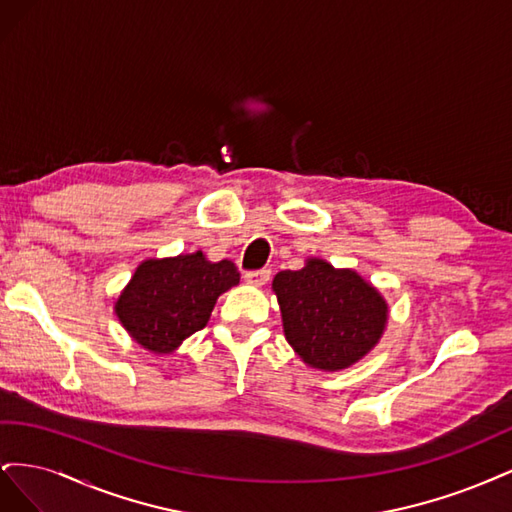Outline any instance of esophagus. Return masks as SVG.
I'll list each match as a JSON object with an SVG mask.
<instances>
[{"instance_id": "1", "label": "esophagus", "mask_w": 512, "mask_h": 512, "mask_svg": "<svg viewBox=\"0 0 512 512\" xmlns=\"http://www.w3.org/2000/svg\"><path fill=\"white\" fill-rule=\"evenodd\" d=\"M271 280V271L269 269H260V271H247L245 273V282L252 284L256 288H262Z\"/></svg>"}]
</instances>
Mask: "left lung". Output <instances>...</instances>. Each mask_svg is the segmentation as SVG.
Instances as JSON below:
<instances>
[{
	"instance_id": "1",
	"label": "left lung",
	"mask_w": 512,
	"mask_h": 512,
	"mask_svg": "<svg viewBox=\"0 0 512 512\" xmlns=\"http://www.w3.org/2000/svg\"><path fill=\"white\" fill-rule=\"evenodd\" d=\"M271 290L286 342L318 371H342L365 359L389 322V303L374 284L316 256L299 271L277 273Z\"/></svg>"
}]
</instances>
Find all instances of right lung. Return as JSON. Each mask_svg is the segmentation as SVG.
<instances>
[{"label": "right lung", "instance_id": "add662e5", "mask_svg": "<svg viewBox=\"0 0 512 512\" xmlns=\"http://www.w3.org/2000/svg\"><path fill=\"white\" fill-rule=\"evenodd\" d=\"M237 284L235 262H211L200 250L147 258L119 292L113 312L138 346L158 356L173 354L207 327L220 294Z\"/></svg>", "mask_w": 512, "mask_h": 512}]
</instances>
